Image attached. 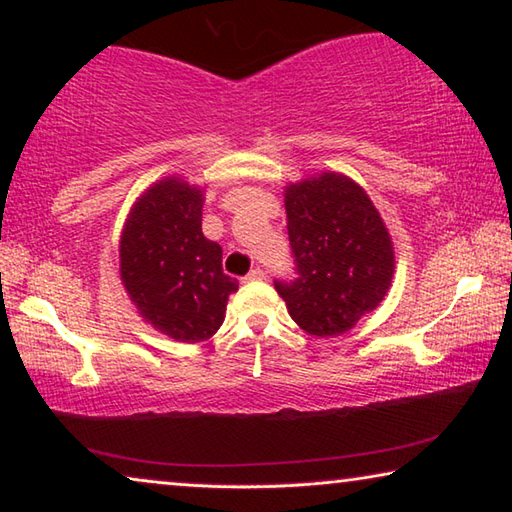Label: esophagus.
Segmentation results:
<instances>
[{"label":"esophagus","instance_id":"obj_1","mask_svg":"<svg viewBox=\"0 0 512 512\" xmlns=\"http://www.w3.org/2000/svg\"><path fill=\"white\" fill-rule=\"evenodd\" d=\"M244 280L246 282H259V280H266V271H264V268H250V271H248V275L244 277Z\"/></svg>","mask_w":512,"mask_h":512}]
</instances>
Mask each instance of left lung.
<instances>
[{"label": "left lung", "mask_w": 512, "mask_h": 512, "mask_svg": "<svg viewBox=\"0 0 512 512\" xmlns=\"http://www.w3.org/2000/svg\"><path fill=\"white\" fill-rule=\"evenodd\" d=\"M284 198L296 277L275 289L307 334L339 336L391 287V237L368 194L341 173L289 185Z\"/></svg>", "instance_id": "left-lung-1"}]
</instances>
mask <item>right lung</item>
<instances>
[{
	"mask_svg": "<svg viewBox=\"0 0 512 512\" xmlns=\"http://www.w3.org/2000/svg\"><path fill=\"white\" fill-rule=\"evenodd\" d=\"M203 194L178 178L146 189L121 232V282L142 318L180 343H201L221 327L235 277L223 250L205 239Z\"/></svg>",
	"mask_w": 512,
	"mask_h": 512,
	"instance_id": "1",
	"label": "right lung"
}]
</instances>
